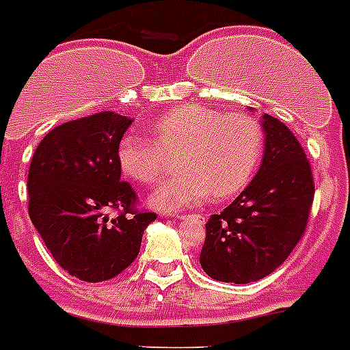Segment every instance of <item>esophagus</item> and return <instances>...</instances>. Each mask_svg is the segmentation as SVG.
Segmentation results:
<instances>
[{
	"instance_id": "esophagus-1",
	"label": "esophagus",
	"mask_w": 350,
	"mask_h": 350,
	"mask_svg": "<svg viewBox=\"0 0 350 350\" xmlns=\"http://www.w3.org/2000/svg\"><path fill=\"white\" fill-rule=\"evenodd\" d=\"M178 219H195V221H204V216L202 214H180L177 216Z\"/></svg>"
}]
</instances>
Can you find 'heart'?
Segmentation results:
<instances>
[{"mask_svg": "<svg viewBox=\"0 0 350 350\" xmlns=\"http://www.w3.org/2000/svg\"><path fill=\"white\" fill-rule=\"evenodd\" d=\"M155 142L127 134L118 143V164L129 178L154 184L177 155L180 175L150 195L163 212L196 207L208 198L225 200L250 184L264 152V131L250 115H223L200 104L175 107L155 122Z\"/></svg>", "mask_w": 350, "mask_h": 350, "instance_id": "1", "label": "heart"}]
</instances>
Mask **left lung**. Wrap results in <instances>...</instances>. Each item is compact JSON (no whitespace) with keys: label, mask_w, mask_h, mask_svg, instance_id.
Wrapping results in <instances>:
<instances>
[{"label":"left lung","mask_w":350,"mask_h":350,"mask_svg":"<svg viewBox=\"0 0 350 350\" xmlns=\"http://www.w3.org/2000/svg\"><path fill=\"white\" fill-rule=\"evenodd\" d=\"M264 159L250 186L208 217L200 265L217 282L252 283L274 273L299 243L312 208L313 177L299 142L264 113Z\"/></svg>","instance_id":"obj_1"}]
</instances>
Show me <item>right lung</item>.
I'll use <instances>...</instances> for the list:
<instances>
[{
	"label": "right lung",
	"instance_id": "obj_1",
	"mask_svg": "<svg viewBox=\"0 0 350 350\" xmlns=\"http://www.w3.org/2000/svg\"><path fill=\"white\" fill-rule=\"evenodd\" d=\"M129 116L95 113L47 133L28 173L33 226L59 267L83 282L111 280L129 267L154 212L134 208L136 193L120 180L116 150ZM116 208V218L107 211Z\"/></svg>",
	"mask_w": 350,
	"mask_h": 350
}]
</instances>
